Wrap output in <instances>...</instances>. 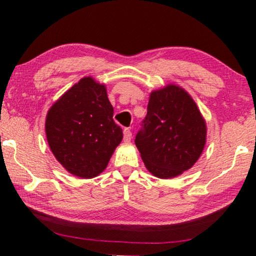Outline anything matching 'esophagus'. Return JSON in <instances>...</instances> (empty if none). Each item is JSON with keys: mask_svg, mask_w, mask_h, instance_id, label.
Returning a JSON list of instances; mask_svg holds the SVG:
<instances>
[{"mask_svg": "<svg viewBox=\"0 0 256 256\" xmlns=\"http://www.w3.org/2000/svg\"><path fill=\"white\" fill-rule=\"evenodd\" d=\"M124 142H128L132 140V132L129 128H126L124 130Z\"/></svg>", "mask_w": 256, "mask_h": 256, "instance_id": "1", "label": "esophagus"}]
</instances>
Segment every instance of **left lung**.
<instances>
[{
    "mask_svg": "<svg viewBox=\"0 0 256 256\" xmlns=\"http://www.w3.org/2000/svg\"><path fill=\"white\" fill-rule=\"evenodd\" d=\"M206 122L192 96L169 84L152 90L135 144L148 171L169 180L194 166L206 143Z\"/></svg>",
    "mask_w": 256,
    "mask_h": 256,
    "instance_id": "left-lung-1",
    "label": "left lung"
}]
</instances>
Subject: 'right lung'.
Instances as JSON below:
<instances>
[{
	"label": "right lung",
	"mask_w": 256,
	"mask_h": 256,
	"mask_svg": "<svg viewBox=\"0 0 256 256\" xmlns=\"http://www.w3.org/2000/svg\"><path fill=\"white\" fill-rule=\"evenodd\" d=\"M113 113L106 86L92 76H84L52 104L45 134L56 160L68 172L88 180L106 169L124 138Z\"/></svg>",
	"instance_id": "add662e5"
}]
</instances>
